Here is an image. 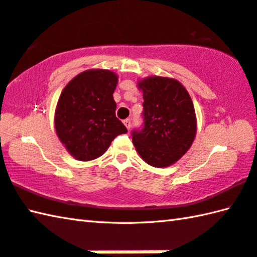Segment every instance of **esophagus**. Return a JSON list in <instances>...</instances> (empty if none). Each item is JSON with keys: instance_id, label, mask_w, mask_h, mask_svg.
I'll list each match as a JSON object with an SVG mask.
<instances>
[{"instance_id": "1", "label": "esophagus", "mask_w": 257, "mask_h": 257, "mask_svg": "<svg viewBox=\"0 0 257 257\" xmlns=\"http://www.w3.org/2000/svg\"><path fill=\"white\" fill-rule=\"evenodd\" d=\"M123 123H124L125 126H126V128H127V130H130V127H131V119H128V118L124 119V120H123Z\"/></svg>"}]
</instances>
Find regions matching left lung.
I'll list each match as a JSON object with an SVG mask.
<instances>
[{
	"mask_svg": "<svg viewBox=\"0 0 257 257\" xmlns=\"http://www.w3.org/2000/svg\"><path fill=\"white\" fill-rule=\"evenodd\" d=\"M138 87L143 93L144 127L132 132L135 150L154 168L172 166L196 138L192 99L180 81L169 77H147Z\"/></svg>",
	"mask_w": 257,
	"mask_h": 257,
	"instance_id": "obj_1",
	"label": "left lung"
}]
</instances>
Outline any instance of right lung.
I'll return each instance as SVG.
<instances>
[{
    "label": "right lung",
    "mask_w": 257,
    "mask_h": 257,
    "mask_svg": "<svg viewBox=\"0 0 257 257\" xmlns=\"http://www.w3.org/2000/svg\"><path fill=\"white\" fill-rule=\"evenodd\" d=\"M118 77L107 69L85 70L62 89L55 112L60 142L78 161H90L107 151L119 134L127 133L116 117L113 93Z\"/></svg>",
    "instance_id": "obj_1"
}]
</instances>
